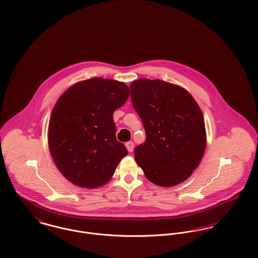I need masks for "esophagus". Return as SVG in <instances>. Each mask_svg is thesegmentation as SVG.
I'll return each mask as SVG.
<instances>
[{
    "label": "esophagus",
    "mask_w": 258,
    "mask_h": 258,
    "mask_svg": "<svg viewBox=\"0 0 258 258\" xmlns=\"http://www.w3.org/2000/svg\"><path fill=\"white\" fill-rule=\"evenodd\" d=\"M125 147H126L127 151H128L130 153H132V152L134 151L135 144H134V142H133V141H128V142H126V143H125Z\"/></svg>",
    "instance_id": "1"
}]
</instances>
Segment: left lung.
<instances>
[{"label": "left lung", "mask_w": 258, "mask_h": 258, "mask_svg": "<svg viewBox=\"0 0 258 258\" xmlns=\"http://www.w3.org/2000/svg\"><path fill=\"white\" fill-rule=\"evenodd\" d=\"M131 97L146 132L145 143L135 149V161L157 185L184 182L199 165L207 143L197 101L182 87L147 78L132 82Z\"/></svg>", "instance_id": "left-lung-1"}]
</instances>
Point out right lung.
I'll return each mask as SVG.
<instances>
[{"label":"right lung","mask_w":258,"mask_h":258,"mask_svg":"<svg viewBox=\"0 0 258 258\" xmlns=\"http://www.w3.org/2000/svg\"><path fill=\"white\" fill-rule=\"evenodd\" d=\"M128 96L123 82L95 77L70 87L57 100L50 117L48 147L57 168L71 183L101 186L127 155L116 139L113 113Z\"/></svg>","instance_id":"1"}]
</instances>
